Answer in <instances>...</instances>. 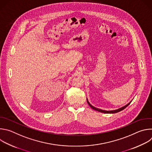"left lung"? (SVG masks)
<instances>
[{"label":"left lung","instance_id":"8db88e82","mask_svg":"<svg viewBox=\"0 0 152 152\" xmlns=\"http://www.w3.org/2000/svg\"><path fill=\"white\" fill-rule=\"evenodd\" d=\"M86 100H87V99H86ZM131 102H130L129 103H128L127 104L125 105L124 106H123V107H120V108H119V109L116 110H114V111H104V110H100V109H98V108H96V107L93 106L89 103V102H88V100H87V103H88V104L89 106L92 108V109H93V110H95V111H99V112H100V113H104V114H114V113H118V112H120V111L123 110L124 109H125V108H126L130 103H131Z\"/></svg>","mask_w":152,"mask_h":152}]
</instances>
